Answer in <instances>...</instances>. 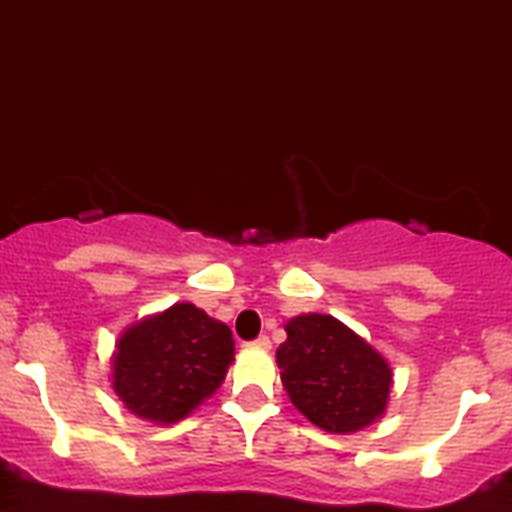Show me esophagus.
Masks as SVG:
<instances>
[{
	"label": "esophagus",
	"mask_w": 512,
	"mask_h": 512,
	"mask_svg": "<svg viewBox=\"0 0 512 512\" xmlns=\"http://www.w3.org/2000/svg\"><path fill=\"white\" fill-rule=\"evenodd\" d=\"M252 347H257V349H270V336H257L255 342H252Z\"/></svg>",
	"instance_id": "1"
}]
</instances>
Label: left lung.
<instances>
[{
  "mask_svg": "<svg viewBox=\"0 0 512 512\" xmlns=\"http://www.w3.org/2000/svg\"><path fill=\"white\" fill-rule=\"evenodd\" d=\"M280 380L290 403L329 434H354L385 413L393 370L334 316L303 313L285 324Z\"/></svg>",
  "mask_w": 512,
  "mask_h": 512,
  "instance_id": "obj_1",
  "label": "left lung"
}]
</instances>
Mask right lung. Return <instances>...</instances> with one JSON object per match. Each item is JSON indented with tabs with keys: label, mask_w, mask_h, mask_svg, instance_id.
I'll return each instance as SVG.
<instances>
[{
	"label": "right lung",
	"mask_w": 512,
	"mask_h": 512,
	"mask_svg": "<svg viewBox=\"0 0 512 512\" xmlns=\"http://www.w3.org/2000/svg\"><path fill=\"white\" fill-rule=\"evenodd\" d=\"M234 359L232 331L193 303L132 324L112 357V385L147 421L176 423L216 393Z\"/></svg>",
	"instance_id": "right-lung-1"
}]
</instances>
